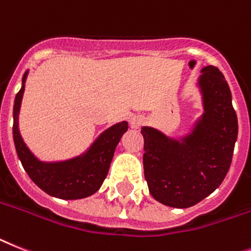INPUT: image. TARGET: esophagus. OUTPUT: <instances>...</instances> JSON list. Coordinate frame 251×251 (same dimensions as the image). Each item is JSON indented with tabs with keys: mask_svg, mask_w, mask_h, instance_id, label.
<instances>
[{
	"mask_svg": "<svg viewBox=\"0 0 251 251\" xmlns=\"http://www.w3.org/2000/svg\"><path fill=\"white\" fill-rule=\"evenodd\" d=\"M144 122L145 120L142 115H135L130 119V126H131L132 129H140L144 125Z\"/></svg>",
	"mask_w": 251,
	"mask_h": 251,
	"instance_id": "obj_1",
	"label": "esophagus"
}]
</instances>
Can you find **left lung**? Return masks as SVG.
I'll list each match as a JSON object with an SVG mask.
<instances>
[{"label":"left lung","mask_w":251,"mask_h":251,"mask_svg":"<svg viewBox=\"0 0 251 251\" xmlns=\"http://www.w3.org/2000/svg\"><path fill=\"white\" fill-rule=\"evenodd\" d=\"M198 88L203 115L180 139L154 127H142L144 176L149 193L159 203L189 208L222 184L237 140V116L226 79L217 67L201 70Z\"/></svg>","instance_id":"obj_1"}]
</instances>
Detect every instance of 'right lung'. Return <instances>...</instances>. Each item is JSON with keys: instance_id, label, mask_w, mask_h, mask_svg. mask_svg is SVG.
I'll use <instances>...</instances> for the list:
<instances>
[{"instance_id": "obj_1", "label": "right lung", "mask_w": 251, "mask_h": 251, "mask_svg": "<svg viewBox=\"0 0 251 251\" xmlns=\"http://www.w3.org/2000/svg\"><path fill=\"white\" fill-rule=\"evenodd\" d=\"M28 73V70L25 71L22 80V89L15 97L12 113L15 148L25 172L39 189L50 197L75 201L93 195L100 190L107 177L116 147L129 127L127 122L121 121L104 130L93 144L77 157L58 162L39 161L26 147L19 130V112Z\"/></svg>"}]
</instances>
